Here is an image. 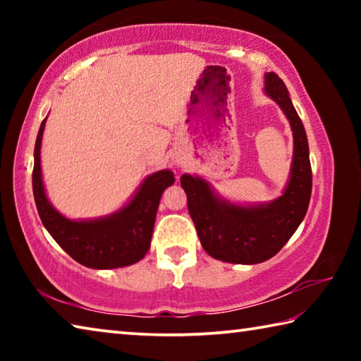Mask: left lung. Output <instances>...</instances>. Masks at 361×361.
Returning <instances> with one entry per match:
<instances>
[{
  "mask_svg": "<svg viewBox=\"0 0 361 361\" xmlns=\"http://www.w3.org/2000/svg\"><path fill=\"white\" fill-rule=\"evenodd\" d=\"M264 92L282 108L293 132L290 178L282 195L267 204L242 205L221 197L200 176L185 173L180 180L204 250L232 264H258L277 255L304 219L312 192L307 135L288 89L271 71L264 75Z\"/></svg>",
  "mask_w": 361,
  "mask_h": 361,
  "instance_id": "left-lung-1",
  "label": "left lung"
}]
</instances>
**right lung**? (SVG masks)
I'll return each mask as SVG.
<instances>
[{"instance_id": "right-lung-1", "label": "right lung", "mask_w": 361, "mask_h": 361, "mask_svg": "<svg viewBox=\"0 0 361 361\" xmlns=\"http://www.w3.org/2000/svg\"><path fill=\"white\" fill-rule=\"evenodd\" d=\"M47 119V118H46ZM46 119L35 145L33 195L39 218L52 239L79 264L92 269H116L135 264L148 253L161 195L172 186L169 169L146 176L137 192L118 212L95 219H70L49 202L41 175V142Z\"/></svg>"}]
</instances>
